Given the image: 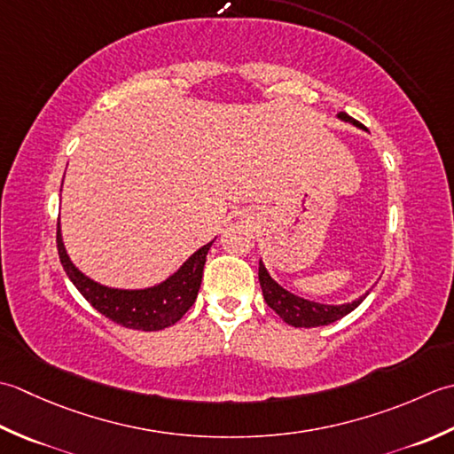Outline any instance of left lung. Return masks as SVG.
Masks as SVG:
<instances>
[{"label": "left lung", "mask_w": 454, "mask_h": 454, "mask_svg": "<svg viewBox=\"0 0 454 454\" xmlns=\"http://www.w3.org/2000/svg\"><path fill=\"white\" fill-rule=\"evenodd\" d=\"M340 121H347V123H353L356 127H363L358 125L353 117H348L347 114L340 111L339 114ZM258 282H261V288H262V295L266 303L270 305V308L278 313V316L288 323L292 327H321V325H329V323H335L337 319L345 317L347 313H350L353 309H356L363 300L368 295L363 294L358 300L350 301V303H340V305H327V303H319V301H311V300H305L300 298V295H295L292 292H288L286 288L276 282L268 270L264 268L262 261L258 262Z\"/></svg>", "instance_id": "left-lung-1"}]
</instances>
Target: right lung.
Returning <instances> with one entry per match:
<instances>
[{"label":"right lung","mask_w":454,"mask_h":454,"mask_svg":"<svg viewBox=\"0 0 454 454\" xmlns=\"http://www.w3.org/2000/svg\"><path fill=\"white\" fill-rule=\"evenodd\" d=\"M211 245H214V240L198 248L178 270L160 284L143 290H119L107 288V286L80 272L70 261L67 247L62 243L60 223L57 229L59 256L70 282L101 316H106L117 325L138 331H160L170 327L192 308L198 298L203 266H206V256Z\"/></svg>","instance_id":"obj_1"}]
</instances>
